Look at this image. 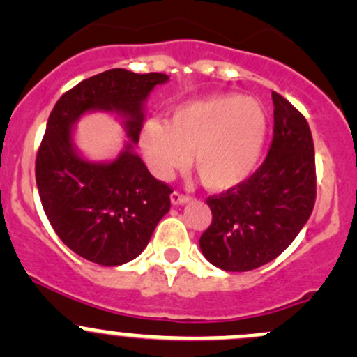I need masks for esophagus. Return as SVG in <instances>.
Returning <instances> with one entry per match:
<instances>
[{"instance_id":"1","label":"esophagus","mask_w":357,"mask_h":357,"mask_svg":"<svg viewBox=\"0 0 357 357\" xmlns=\"http://www.w3.org/2000/svg\"><path fill=\"white\" fill-rule=\"evenodd\" d=\"M188 202H190V197L181 195V193H178V192L171 193V204L172 205H185V204H188Z\"/></svg>"}]
</instances>
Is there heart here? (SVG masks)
Here are the masks:
<instances>
[{"instance_id": "b5f03b06", "label": "heart", "mask_w": 357, "mask_h": 357, "mask_svg": "<svg viewBox=\"0 0 357 357\" xmlns=\"http://www.w3.org/2000/svg\"><path fill=\"white\" fill-rule=\"evenodd\" d=\"M264 107L238 93H221L176 107L167 122L150 119L139 131V150L150 172L169 179L188 162L202 185L226 192L254 172L264 146Z\"/></svg>"}]
</instances>
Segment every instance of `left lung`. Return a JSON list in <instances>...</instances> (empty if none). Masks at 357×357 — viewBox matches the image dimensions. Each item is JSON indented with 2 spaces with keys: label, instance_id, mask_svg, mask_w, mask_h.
<instances>
[{
  "label": "left lung",
  "instance_id": "1",
  "mask_svg": "<svg viewBox=\"0 0 357 357\" xmlns=\"http://www.w3.org/2000/svg\"><path fill=\"white\" fill-rule=\"evenodd\" d=\"M273 143L261 167L236 188L211 197L212 222L199 243L225 271H250L278 257L311 215L316 199L314 145L304 115L273 93Z\"/></svg>",
  "mask_w": 357,
  "mask_h": 357
}]
</instances>
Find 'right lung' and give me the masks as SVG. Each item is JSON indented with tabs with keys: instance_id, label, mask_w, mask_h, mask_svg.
I'll list each match as a JSON object with an SVG mask.
<instances>
[{
	"instance_id": "obj_1",
	"label": "right lung",
	"mask_w": 357,
	"mask_h": 357,
	"mask_svg": "<svg viewBox=\"0 0 357 357\" xmlns=\"http://www.w3.org/2000/svg\"><path fill=\"white\" fill-rule=\"evenodd\" d=\"M169 75L110 68L84 79L56 102L36 158V185L48 221L66 245L102 266L138 257L171 208L172 190L135 152L150 93ZM105 111L128 138L109 161H91L75 145L81 116Z\"/></svg>"
}]
</instances>
